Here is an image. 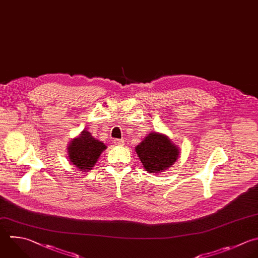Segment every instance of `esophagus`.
Returning <instances> with one entry per match:
<instances>
[{"label": "esophagus", "instance_id": "34e87169", "mask_svg": "<svg viewBox=\"0 0 258 258\" xmlns=\"http://www.w3.org/2000/svg\"><path fill=\"white\" fill-rule=\"evenodd\" d=\"M114 143L116 145H123L124 144V140H122V139H114Z\"/></svg>", "mask_w": 258, "mask_h": 258}]
</instances>
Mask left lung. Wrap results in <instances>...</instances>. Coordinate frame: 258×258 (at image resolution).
Instances as JSON below:
<instances>
[{"label": "left lung", "instance_id": "left-lung-1", "mask_svg": "<svg viewBox=\"0 0 258 258\" xmlns=\"http://www.w3.org/2000/svg\"><path fill=\"white\" fill-rule=\"evenodd\" d=\"M135 151L144 168L150 173H160L170 167L179 156V148L168 136L150 132L136 147Z\"/></svg>", "mask_w": 258, "mask_h": 258}]
</instances>
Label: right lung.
I'll return each instance as SVG.
<instances>
[{"label": "right lung", "instance_id": "add662e5", "mask_svg": "<svg viewBox=\"0 0 258 258\" xmlns=\"http://www.w3.org/2000/svg\"><path fill=\"white\" fill-rule=\"evenodd\" d=\"M107 149V146L92 134L83 130L81 134L74 138L68 146L69 159L73 165L80 171H89L97 163L101 153Z\"/></svg>", "mask_w": 258, "mask_h": 258}]
</instances>
